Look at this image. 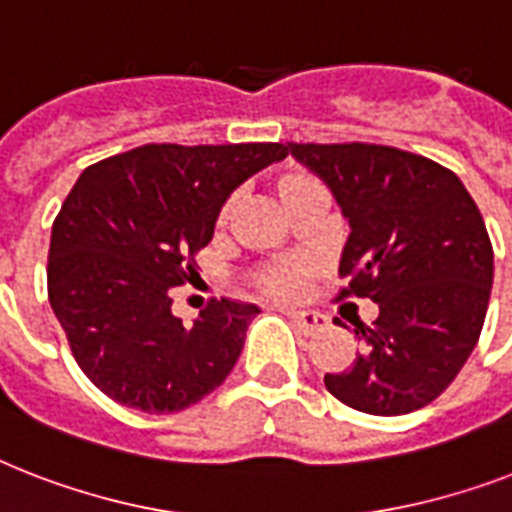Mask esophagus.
<instances>
[{
	"label": "esophagus",
	"mask_w": 512,
	"mask_h": 512,
	"mask_svg": "<svg viewBox=\"0 0 512 512\" xmlns=\"http://www.w3.org/2000/svg\"><path fill=\"white\" fill-rule=\"evenodd\" d=\"M292 324H295L303 335H316L321 329L327 327V316L324 313H316V311H289L287 313Z\"/></svg>",
	"instance_id": "1"
}]
</instances>
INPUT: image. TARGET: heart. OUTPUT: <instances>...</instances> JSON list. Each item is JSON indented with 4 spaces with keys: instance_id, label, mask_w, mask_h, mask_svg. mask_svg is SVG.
Returning <instances> with one entry per match:
<instances>
[{
    "instance_id": "heart-1",
    "label": "heart",
    "mask_w": 512,
    "mask_h": 512,
    "mask_svg": "<svg viewBox=\"0 0 512 512\" xmlns=\"http://www.w3.org/2000/svg\"><path fill=\"white\" fill-rule=\"evenodd\" d=\"M305 265H284L279 271H273L271 276V289L281 297H295L300 295V289L305 284Z\"/></svg>"
}]
</instances>
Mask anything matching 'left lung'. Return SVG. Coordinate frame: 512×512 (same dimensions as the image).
<instances>
[{"mask_svg":"<svg viewBox=\"0 0 512 512\" xmlns=\"http://www.w3.org/2000/svg\"><path fill=\"white\" fill-rule=\"evenodd\" d=\"M332 188L350 225L337 292L380 305L358 324L361 353L324 374L337 401L366 414L414 412L444 393L476 348L494 252L476 201L433 159L374 143H287Z\"/></svg>","mask_w":512,"mask_h":512,"instance_id":"left-lung-1","label":"left lung"}]
</instances>
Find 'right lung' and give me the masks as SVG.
I'll use <instances>...</instances> for the list:
<instances>
[{
  "label": "right lung",
  "instance_id": "right-lung-1",
  "mask_svg": "<svg viewBox=\"0 0 512 512\" xmlns=\"http://www.w3.org/2000/svg\"><path fill=\"white\" fill-rule=\"evenodd\" d=\"M287 154L281 143H148L79 175L52 223L47 295L100 393L170 414L223 385L260 308L215 297L185 327L172 287L196 273L233 188Z\"/></svg>",
  "mask_w": 512,
  "mask_h": 512
}]
</instances>
